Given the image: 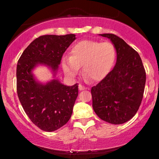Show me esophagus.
<instances>
[{"instance_id": "esophagus-1", "label": "esophagus", "mask_w": 159, "mask_h": 159, "mask_svg": "<svg viewBox=\"0 0 159 159\" xmlns=\"http://www.w3.org/2000/svg\"><path fill=\"white\" fill-rule=\"evenodd\" d=\"M78 89H79V90H86V87H84L83 85H81V84H79L78 85Z\"/></svg>"}]
</instances>
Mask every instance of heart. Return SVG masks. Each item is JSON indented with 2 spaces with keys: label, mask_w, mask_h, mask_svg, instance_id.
<instances>
[{
  "label": "heart",
  "mask_w": 159,
  "mask_h": 159,
  "mask_svg": "<svg viewBox=\"0 0 159 159\" xmlns=\"http://www.w3.org/2000/svg\"><path fill=\"white\" fill-rule=\"evenodd\" d=\"M116 49L112 43L95 40H82L70 50V57L62 61V67L69 78H75L82 66V73L91 82H99L111 72L116 60Z\"/></svg>",
  "instance_id": "b5f03b06"
}]
</instances>
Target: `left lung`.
<instances>
[{"instance_id":"8db88e82","label":"left lung","mask_w":159,"mask_h":159,"mask_svg":"<svg viewBox=\"0 0 159 159\" xmlns=\"http://www.w3.org/2000/svg\"><path fill=\"white\" fill-rule=\"evenodd\" d=\"M114 45L116 62L114 69L92 87L93 107L104 121L115 125L130 120L143 98L146 72L138 53L119 36L100 34Z\"/></svg>"}]
</instances>
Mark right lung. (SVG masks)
<instances>
[{
    "mask_svg": "<svg viewBox=\"0 0 159 159\" xmlns=\"http://www.w3.org/2000/svg\"><path fill=\"white\" fill-rule=\"evenodd\" d=\"M76 39L75 34L44 35L25 48L16 69L17 93L24 110L37 127L54 132L70 119L78 95V84L66 86L56 78L61 58ZM39 65L50 69L53 78L47 82L36 79L33 70Z\"/></svg>",
    "mask_w": 159,
    "mask_h": 159,
    "instance_id": "1",
    "label": "right lung"
}]
</instances>
